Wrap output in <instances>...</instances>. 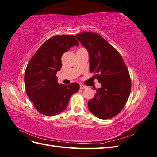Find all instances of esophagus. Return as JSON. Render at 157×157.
Instances as JSON below:
<instances>
[{
    "mask_svg": "<svg viewBox=\"0 0 157 157\" xmlns=\"http://www.w3.org/2000/svg\"><path fill=\"white\" fill-rule=\"evenodd\" d=\"M80 89H84V88H86V86L84 84H80Z\"/></svg>",
    "mask_w": 157,
    "mask_h": 157,
    "instance_id": "34e87169",
    "label": "esophagus"
}]
</instances>
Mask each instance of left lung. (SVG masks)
Masks as SVG:
<instances>
[{
	"label": "left lung",
	"mask_w": 157,
	"mask_h": 157,
	"mask_svg": "<svg viewBox=\"0 0 157 157\" xmlns=\"http://www.w3.org/2000/svg\"><path fill=\"white\" fill-rule=\"evenodd\" d=\"M88 52L90 71L101 87L88 101L89 110L101 119H109L119 113L131 90L129 72L121 55L96 33L84 32L75 36Z\"/></svg>",
	"instance_id": "left-lung-1"
}]
</instances>
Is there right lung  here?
Wrapping results in <instances>:
<instances>
[{
	"label": "right lung",
	"instance_id": "obj_1",
	"mask_svg": "<svg viewBox=\"0 0 157 157\" xmlns=\"http://www.w3.org/2000/svg\"><path fill=\"white\" fill-rule=\"evenodd\" d=\"M78 42L73 35H57L47 40L36 52L25 72V86L28 97L40 113L54 116L67 107L72 95L80 86L58 82L56 77L62 67L61 56Z\"/></svg>",
	"mask_w": 157,
	"mask_h": 157
}]
</instances>
